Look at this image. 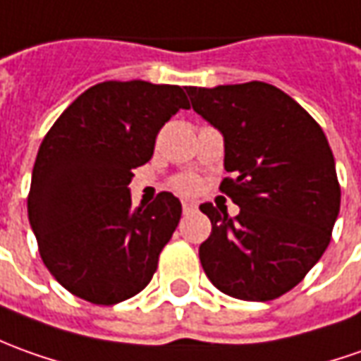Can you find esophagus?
<instances>
[{"label": "esophagus", "mask_w": 361, "mask_h": 361, "mask_svg": "<svg viewBox=\"0 0 361 361\" xmlns=\"http://www.w3.org/2000/svg\"><path fill=\"white\" fill-rule=\"evenodd\" d=\"M181 207H183V212L188 213V212H193V209H195V203H193V201H181Z\"/></svg>", "instance_id": "esophagus-1"}]
</instances>
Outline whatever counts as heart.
<instances>
[{
  "label": "heart",
  "mask_w": 361,
  "mask_h": 361,
  "mask_svg": "<svg viewBox=\"0 0 361 361\" xmlns=\"http://www.w3.org/2000/svg\"><path fill=\"white\" fill-rule=\"evenodd\" d=\"M171 185H173V190L181 191V193H193V191H197V188H200V180L195 176H191V173H185V176L176 178Z\"/></svg>",
  "instance_id": "heart-1"
}]
</instances>
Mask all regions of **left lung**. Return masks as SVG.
<instances>
[{
  "label": "left lung",
  "instance_id": "8db88e82",
  "mask_svg": "<svg viewBox=\"0 0 361 361\" xmlns=\"http://www.w3.org/2000/svg\"><path fill=\"white\" fill-rule=\"evenodd\" d=\"M191 106L225 140L219 190L241 207L203 203L212 235L200 261L213 286L267 302L288 293L324 255L340 213V183L324 132L269 82L188 88Z\"/></svg>",
  "mask_w": 361,
  "mask_h": 361
}]
</instances>
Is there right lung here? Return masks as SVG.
<instances>
[{"label":"right lung","mask_w":361,"mask_h":361,"mask_svg":"<svg viewBox=\"0 0 361 361\" xmlns=\"http://www.w3.org/2000/svg\"><path fill=\"white\" fill-rule=\"evenodd\" d=\"M180 109L190 102L178 85L106 80L85 90L47 132L27 213L43 263L71 294L110 306L152 281L181 203L161 191L134 207L128 183Z\"/></svg>","instance_id":"1"}]
</instances>
